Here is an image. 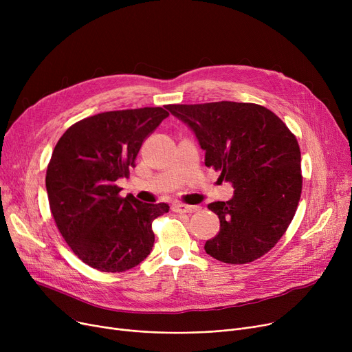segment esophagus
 Returning a JSON list of instances; mask_svg holds the SVG:
<instances>
[{"label":"esophagus","instance_id":"obj_1","mask_svg":"<svg viewBox=\"0 0 352 352\" xmlns=\"http://www.w3.org/2000/svg\"><path fill=\"white\" fill-rule=\"evenodd\" d=\"M173 210L175 212H186V214H191V212H195V211H199V207L198 206H186V204H174L173 206Z\"/></svg>","mask_w":352,"mask_h":352}]
</instances>
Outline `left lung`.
I'll use <instances>...</instances> for the list:
<instances>
[{"label": "left lung", "mask_w": 352, "mask_h": 352, "mask_svg": "<svg viewBox=\"0 0 352 352\" xmlns=\"http://www.w3.org/2000/svg\"><path fill=\"white\" fill-rule=\"evenodd\" d=\"M206 151V165L232 184L230 201L208 204L219 232L206 252L227 264H247L284 235L302 190L301 151L295 135L268 108L250 102L168 105Z\"/></svg>", "instance_id": "1"}]
</instances>
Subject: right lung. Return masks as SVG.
Returning a JSON list of instances; mask_svg holds the SVG:
<instances>
[{
	"mask_svg": "<svg viewBox=\"0 0 352 352\" xmlns=\"http://www.w3.org/2000/svg\"><path fill=\"white\" fill-rule=\"evenodd\" d=\"M161 107L108 111L71 125L47 168L50 208L65 243L81 261L104 272L131 270L150 255L153 221L168 204L121 198L142 141L168 117Z\"/></svg>",
	"mask_w": 352,
	"mask_h": 352,
	"instance_id": "add662e5",
	"label": "right lung"
}]
</instances>
